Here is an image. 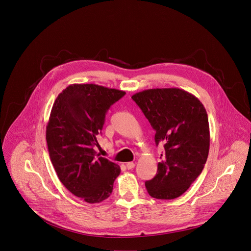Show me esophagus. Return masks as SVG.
Returning a JSON list of instances; mask_svg holds the SVG:
<instances>
[{
	"instance_id": "1",
	"label": "esophagus",
	"mask_w": 251,
	"mask_h": 251,
	"mask_svg": "<svg viewBox=\"0 0 251 251\" xmlns=\"http://www.w3.org/2000/svg\"><path fill=\"white\" fill-rule=\"evenodd\" d=\"M134 167H135V164H134L133 162H130V163H127V164H126V168H127L128 170L133 169Z\"/></svg>"
}]
</instances>
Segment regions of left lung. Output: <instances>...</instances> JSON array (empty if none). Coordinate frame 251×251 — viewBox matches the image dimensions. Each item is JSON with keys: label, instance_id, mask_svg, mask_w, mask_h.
Instances as JSON below:
<instances>
[{"label": "left lung", "instance_id": "left-lung-1", "mask_svg": "<svg viewBox=\"0 0 251 251\" xmlns=\"http://www.w3.org/2000/svg\"><path fill=\"white\" fill-rule=\"evenodd\" d=\"M155 131V144H164L157 173L146 182L149 194L174 200L201 175L209 151L208 118L195 96L180 88H152L132 96Z\"/></svg>", "mask_w": 251, "mask_h": 251}]
</instances>
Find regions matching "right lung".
Returning a JSON list of instances; mask_svg holds the SVG:
<instances>
[{"mask_svg": "<svg viewBox=\"0 0 251 251\" xmlns=\"http://www.w3.org/2000/svg\"><path fill=\"white\" fill-rule=\"evenodd\" d=\"M124 95L97 84H71L52 104L46 130L51 164L63 185L88 203L107 200L121 172L94 148L105 113Z\"/></svg>", "mask_w": 251, "mask_h": 251, "instance_id": "obj_1", "label": "right lung"}]
</instances>
